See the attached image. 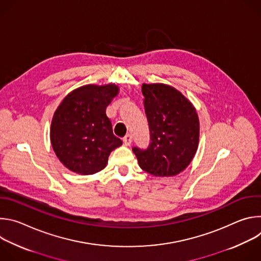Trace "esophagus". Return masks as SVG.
<instances>
[{
  "mask_svg": "<svg viewBox=\"0 0 261 261\" xmlns=\"http://www.w3.org/2000/svg\"><path fill=\"white\" fill-rule=\"evenodd\" d=\"M123 141H124L125 145H130L131 142H132V136H131V134L125 135L124 138H123Z\"/></svg>",
  "mask_w": 261,
  "mask_h": 261,
  "instance_id": "esophagus-1",
  "label": "esophagus"
}]
</instances>
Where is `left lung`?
Here are the masks:
<instances>
[{"instance_id":"1","label":"left lung","mask_w":261,"mask_h":261,"mask_svg":"<svg viewBox=\"0 0 261 261\" xmlns=\"http://www.w3.org/2000/svg\"><path fill=\"white\" fill-rule=\"evenodd\" d=\"M141 92L151 142L145 150L133 147L141 169L156 176H173L194 158L199 141L195 107L176 89L143 84Z\"/></svg>"}]
</instances>
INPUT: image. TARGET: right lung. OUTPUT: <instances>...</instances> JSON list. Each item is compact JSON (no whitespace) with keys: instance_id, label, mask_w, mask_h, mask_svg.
Returning <instances> with one entry per match:
<instances>
[{"instance_id":"right-lung-1","label":"right lung","mask_w":261,"mask_h":261,"mask_svg":"<svg viewBox=\"0 0 261 261\" xmlns=\"http://www.w3.org/2000/svg\"><path fill=\"white\" fill-rule=\"evenodd\" d=\"M119 87L87 85L69 93L58 106L50 126V141L59 160L79 174L102 170L110 153L122 145L115 136L106 107Z\"/></svg>"}]
</instances>
